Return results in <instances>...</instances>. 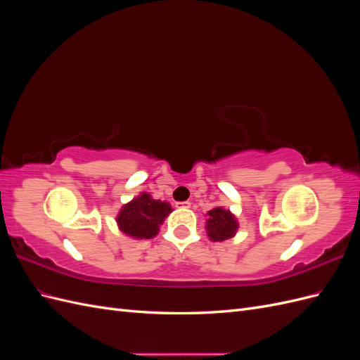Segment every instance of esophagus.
<instances>
[{"instance_id":"34e87169","label":"esophagus","mask_w":360,"mask_h":360,"mask_svg":"<svg viewBox=\"0 0 360 360\" xmlns=\"http://www.w3.org/2000/svg\"><path fill=\"white\" fill-rule=\"evenodd\" d=\"M179 209H191V202L189 201H180L176 204Z\"/></svg>"}]
</instances>
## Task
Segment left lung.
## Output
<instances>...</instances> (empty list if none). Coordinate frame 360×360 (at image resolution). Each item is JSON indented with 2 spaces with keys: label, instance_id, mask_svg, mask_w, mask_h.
Listing matches in <instances>:
<instances>
[{
  "label": "left lung",
  "instance_id": "1",
  "mask_svg": "<svg viewBox=\"0 0 360 360\" xmlns=\"http://www.w3.org/2000/svg\"><path fill=\"white\" fill-rule=\"evenodd\" d=\"M237 230V221L236 217L228 212L224 210L222 207H216V209L209 212V219H207V231L213 242H222L226 240L236 234Z\"/></svg>",
  "mask_w": 360,
  "mask_h": 360
}]
</instances>
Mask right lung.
<instances>
[{
    "mask_svg": "<svg viewBox=\"0 0 360 360\" xmlns=\"http://www.w3.org/2000/svg\"><path fill=\"white\" fill-rule=\"evenodd\" d=\"M172 212L165 201L153 200L143 192L138 198L126 204L117 216V224L124 234L134 238H151L159 231V225Z\"/></svg>",
    "mask_w": 360,
    "mask_h": 360,
    "instance_id": "1",
    "label": "right lung"
}]
</instances>
